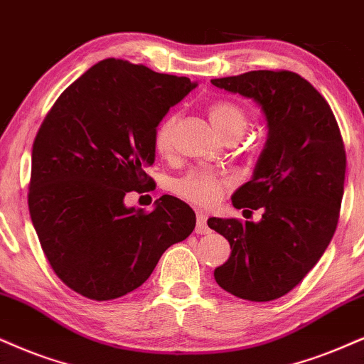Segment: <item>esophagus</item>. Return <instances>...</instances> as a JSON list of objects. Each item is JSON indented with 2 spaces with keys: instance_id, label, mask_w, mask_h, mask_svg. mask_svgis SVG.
Here are the masks:
<instances>
[{
  "instance_id": "obj_1",
  "label": "esophagus",
  "mask_w": 364,
  "mask_h": 364,
  "mask_svg": "<svg viewBox=\"0 0 364 364\" xmlns=\"http://www.w3.org/2000/svg\"><path fill=\"white\" fill-rule=\"evenodd\" d=\"M210 230L208 226V214L204 210H197V226H196V232L197 235H208Z\"/></svg>"
}]
</instances>
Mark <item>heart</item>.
Instances as JSON below:
<instances>
[{
    "mask_svg": "<svg viewBox=\"0 0 364 364\" xmlns=\"http://www.w3.org/2000/svg\"><path fill=\"white\" fill-rule=\"evenodd\" d=\"M208 114L214 129L223 140H237L246 132L250 118L246 111L235 101H216L208 107ZM177 114H168L160 121L154 133V146L156 154L168 155L173 148ZM230 186L221 175L208 170H192L173 182V192L182 199L199 205H214L221 199Z\"/></svg>",
    "mask_w": 364,
    "mask_h": 364,
    "instance_id": "b5f03b06",
    "label": "heart"
}]
</instances>
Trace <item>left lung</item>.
Listing matches in <instances>:
<instances>
[{"instance_id":"obj_1","label":"left lung","mask_w":364,"mask_h":364,"mask_svg":"<svg viewBox=\"0 0 364 364\" xmlns=\"http://www.w3.org/2000/svg\"><path fill=\"white\" fill-rule=\"evenodd\" d=\"M210 82L257 101L268 123L253 178L232 196L236 209H262V221L208 219L231 246L214 278L236 297L268 302L297 287L333 240L346 150L331 106L299 74L251 70Z\"/></svg>"}]
</instances>
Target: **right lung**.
<instances>
[{
    "label": "right lung",
    "instance_id": "obj_1",
    "mask_svg": "<svg viewBox=\"0 0 364 364\" xmlns=\"http://www.w3.org/2000/svg\"><path fill=\"white\" fill-rule=\"evenodd\" d=\"M194 87L189 77L106 58L45 116L31 150L28 209L45 257L69 289L91 300L123 297L194 231V210L177 197H160L151 213L123 203L150 186L155 129Z\"/></svg>",
    "mask_w": 364,
    "mask_h": 364
}]
</instances>
